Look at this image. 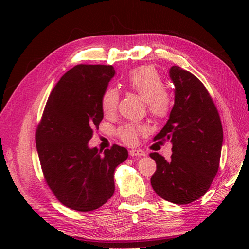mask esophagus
I'll list each match as a JSON object with an SVG mask.
<instances>
[{"label":"esophagus","instance_id":"1","mask_svg":"<svg viewBox=\"0 0 249 249\" xmlns=\"http://www.w3.org/2000/svg\"><path fill=\"white\" fill-rule=\"evenodd\" d=\"M129 155L130 156H144L145 153L142 150L135 149V150H129Z\"/></svg>","mask_w":249,"mask_h":249}]
</instances>
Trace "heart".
<instances>
[{"instance_id": "1", "label": "heart", "mask_w": 249, "mask_h": 249, "mask_svg": "<svg viewBox=\"0 0 249 249\" xmlns=\"http://www.w3.org/2000/svg\"><path fill=\"white\" fill-rule=\"evenodd\" d=\"M124 86L134 91L145 100L149 112L155 118H163L171 107V97L165 89L162 78L152 66H141L128 72ZM120 100L119 91L109 87L104 89L100 96V107L105 114L115 112ZM144 128L140 125L128 123L118 129L119 138L126 144H134Z\"/></svg>"}]
</instances>
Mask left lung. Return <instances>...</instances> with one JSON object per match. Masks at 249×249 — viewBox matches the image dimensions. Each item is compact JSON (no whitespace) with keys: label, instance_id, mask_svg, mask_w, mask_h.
Segmentation results:
<instances>
[{"label":"left lung","instance_id":"left-lung-1","mask_svg":"<svg viewBox=\"0 0 249 249\" xmlns=\"http://www.w3.org/2000/svg\"><path fill=\"white\" fill-rule=\"evenodd\" d=\"M174 84V105L154 140H170V160L151 153L156 171L151 178L155 193L169 202L188 204L208 192L218 171L223 126L203 83L178 66L169 71Z\"/></svg>","mask_w":249,"mask_h":249}]
</instances>
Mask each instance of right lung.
<instances>
[{"mask_svg":"<svg viewBox=\"0 0 249 249\" xmlns=\"http://www.w3.org/2000/svg\"><path fill=\"white\" fill-rule=\"evenodd\" d=\"M115 75L111 65H77L50 93L36 129L47 185L62 204L79 212L100 208L114 193V170L128 157L113 144L104 153L89 141L104 118L100 96Z\"/></svg>","mask_w":249,"mask_h":249,"instance_id":"add662e5","label":"right lung"}]
</instances>
